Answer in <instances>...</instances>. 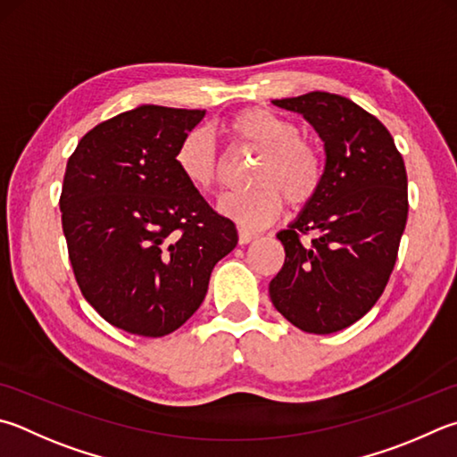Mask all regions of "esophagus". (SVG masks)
<instances>
[{"label": "esophagus", "instance_id": "1", "mask_svg": "<svg viewBox=\"0 0 457 457\" xmlns=\"http://www.w3.org/2000/svg\"><path fill=\"white\" fill-rule=\"evenodd\" d=\"M237 236H239V245L250 244L252 239H255V237H257V236L253 234V231H247V229H239V231H237Z\"/></svg>", "mask_w": 457, "mask_h": 457}]
</instances>
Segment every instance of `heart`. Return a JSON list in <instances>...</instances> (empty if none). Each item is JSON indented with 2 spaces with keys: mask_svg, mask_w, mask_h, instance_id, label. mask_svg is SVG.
I'll return each instance as SVG.
<instances>
[{
  "mask_svg": "<svg viewBox=\"0 0 457 457\" xmlns=\"http://www.w3.org/2000/svg\"><path fill=\"white\" fill-rule=\"evenodd\" d=\"M226 131L237 142L263 152L253 184L244 192L220 197L218 212L244 229H260L281 213L284 200L303 205L315 195L321 181V163L315 149L300 139L294 121L268 110H245L226 121ZM176 165L189 186L210 192L221 173V155L205 129H194L176 149Z\"/></svg>",
  "mask_w": 457,
  "mask_h": 457,
  "instance_id": "heart-1",
  "label": "heart"
}]
</instances>
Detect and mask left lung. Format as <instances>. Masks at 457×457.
<instances>
[{
  "mask_svg": "<svg viewBox=\"0 0 457 457\" xmlns=\"http://www.w3.org/2000/svg\"><path fill=\"white\" fill-rule=\"evenodd\" d=\"M271 104L310 123L326 163L318 192L278 231L286 262L270 297L302 331L334 334L363 318L392 276L408 221L405 165L384 123L352 99L310 91Z\"/></svg>",
  "mask_w": 457,
  "mask_h": 457,
  "instance_id": "8db88e82",
  "label": "left lung"
}]
</instances>
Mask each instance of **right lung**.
<instances>
[{"label": "right lung", "mask_w": 457, "mask_h": 457, "mask_svg": "<svg viewBox=\"0 0 457 457\" xmlns=\"http://www.w3.org/2000/svg\"><path fill=\"white\" fill-rule=\"evenodd\" d=\"M205 110L144 104L81 137L60 210L78 286L105 321L162 337L192 318L213 265L237 245L234 221L181 178L176 149Z\"/></svg>", "instance_id": "1"}]
</instances>
